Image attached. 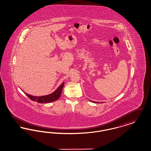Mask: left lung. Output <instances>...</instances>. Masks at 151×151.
<instances>
[{
    "label": "left lung",
    "mask_w": 151,
    "mask_h": 151,
    "mask_svg": "<svg viewBox=\"0 0 151 151\" xmlns=\"http://www.w3.org/2000/svg\"><path fill=\"white\" fill-rule=\"evenodd\" d=\"M89 101H92V102H94V103H99V102H94V101H92L91 100Z\"/></svg>",
    "instance_id": "1"
}]
</instances>
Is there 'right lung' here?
Listing matches in <instances>:
<instances>
[{"instance_id": "obj_1", "label": "right lung", "mask_w": 151, "mask_h": 151, "mask_svg": "<svg viewBox=\"0 0 151 151\" xmlns=\"http://www.w3.org/2000/svg\"><path fill=\"white\" fill-rule=\"evenodd\" d=\"M64 84L65 83H63L53 93L49 94L48 95H46V96H32V95L26 93L25 92L24 93L26 94L27 96H28L30 100L37 102L38 103L52 102L55 101L57 100L60 97Z\"/></svg>"}]
</instances>
